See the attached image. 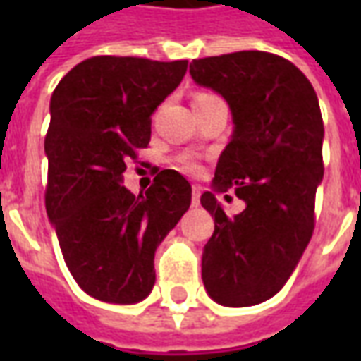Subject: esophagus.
Returning <instances> with one entry per match:
<instances>
[{
	"instance_id": "esophagus-1",
	"label": "esophagus",
	"mask_w": 361,
	"mask_h": 361,
	"mask_svg": "<svg viewBox=\"0 0 361 361\" xmlns=\"http://www.w3.org/2000/svg\"><path fill=\"white\" fill-rule=\"evenodd\" d=\"M199 203H201V188L193 185V193H191V204H193V207H199Z\"/></svg>"
}]
</instances>
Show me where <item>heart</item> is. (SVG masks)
Returning <instances> with one entry per match:
<instances>
[{
	"mask_svg": "<svg viewBox=\"0 0 361 361\" xmlns=\"http://www.w3.org/2000/svg\"><path fill=\"white\" fill-rule=\"evenodd\" d=\"M214 94L211 92H197L195 98H193V102H199V100H207V98H212ZM181 170L185 173H191V176H197V173L201 172V166L193 162V160H183L181 162Z\"/></svg>",
	"mask_w": 361,
	"mask_h": 361,
	"instance_id": "b5f03b06",
	"label": "heart"
}]
</instances>
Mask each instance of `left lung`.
<instances>
[{"mask_svg": "<svg viewBox=\"0 0 361 361\" xmlns=\"http://www.w3.org/2000/svg\"><path fill=\"white\" fill-rule=\"evenodd\" d=\"M189 73L224 96L234 118L212 191L201 195L214 216L203 251L204 288L228 307L255 305L286 284L315 228L325 170L317 94L292 61L269 51L193 59ZM228 188L246 203L235 217L214 197Z\"/></svg>", "mask_w": 361, "mask_h": 361, "instance_id": "left-lung-1", "label": "left lung"}]
</instances>
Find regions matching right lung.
Returning a JSON list of instances; mask_svg holds the SVG:
<instances>
[{"label": "right lung", "mask_w": 361, "mask_h": 361, "mask_svg": "<svg viewBox=\"0 0 361 361\" xmlns=\"http://www.w3.org/2000/svg\"><path fill=\"white\" fill-rule=\"evenodd\" d=\"M188 59L94 56L59 81L44 141L46 211L75 282L108 303H137L154 286V251L191 204V185L162 170L145 195L121 185L150 141V116Z\"/></svg>", "instance_id": "1"}]
</instances>
